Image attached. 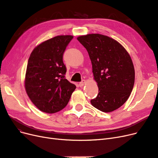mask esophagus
I'll return each mask as SVG.
<instances>
[{
  "instance_id": "34e87169",
  "label": "esophagus",
  "mask_w": 158,
  "mask_h": 158,
  "mask_svg": "<svg viewBox=\"0 0 158 158\" xmlns=\"http://www.w3.org/2000/svg\"><path fill=\"white\" fill-rule=\"evenodd\" d=\"M85 83H86V81L85 79H83V80H82V81H81V82L79 83V85L80 87H82V86H83L85 85Z\"/></svg>"
}]
</instances>
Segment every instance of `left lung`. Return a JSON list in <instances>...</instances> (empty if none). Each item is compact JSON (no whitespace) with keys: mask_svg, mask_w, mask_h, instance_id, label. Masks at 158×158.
<instances>
[{"mask_svg":"<svg viewBox=\"0 0 158 158\" xmlns=\"http://www.w3.org/2000/svg\"><path fill=\"white\" fill-rule=\"evenodd\" d=\"M77 39L89 53L98 87L91 104L106 113L118 109L128 100L135 83V68L129 52L104 35L87 34Z\"/></svg>","mask_w":158,"mask_h":158,"instance_id":"8db88e82","label":"left lung"}]
</instances>
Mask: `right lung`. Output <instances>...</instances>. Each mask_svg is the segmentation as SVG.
Returning a JSON list of instances; mask_svg holds the SVG:
<instances>
[{
  "instance_id": "right-lung-1",
  "label": "right lung",
  "mask_w": 158,
  "mask_h": 158,
  "mask_svg": "<svg viewBox=\"0 0 158 158\" xmlns=\"http://www.w3.org/2000/svg\"><path fill=\"white\" fill-rule=\"evenodd\" d=\"M72 35H58L37 45L30 54L25 77V91L33 104L47 114L64 109L76 86L65 78L63 54Z\"/></svg>"
}]
</instances>
